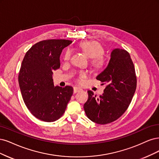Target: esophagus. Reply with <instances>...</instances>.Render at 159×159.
<instances>
[{
  "label": "esophagus",
  "mask_w": 159,
  "mask_h": 159,
  "mask_svg": "<svg viewBox=\"0 0 159 159\" xmlns=\"http://www.w3.org/2000/svg\"><path fill=\"white\" fill-rule=\"evenodd\" d=\"M73 90H74V93H78V92L83 90V89H81L80 88H79V87H77V86H75L73 88Z\"/></svg>",
  "instance_id": "1"
}]
</instances>
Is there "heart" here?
I'll return each instance as SVG.
<instances>
[{"label":"heart","instance_id":"obj_1","mask_svg":"<svg viewBox=\"0 0 159 159\" xmlns=\"http://www.w3.org/2000/svg\"><path fill=\"white\" fill-rule=\"evenodd\" d=\"M80 48L90 58H93L92 65L96 69H101L105 65V59L102 57L104 50L100 43L95 41H88L79 45ZM72 51L67 49L64 54V60L67 61L70 59ZM87 76V73L84 71H81L78 75V80L81 81Z\"/></svg>","mask_w":159,"mask_h":159}]
</instances>
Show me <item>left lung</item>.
Segmentation results:
<instances>
[{"label":"left lung","mask_w":159,"mask_h":159,"mask_svg":"<svg viewBox=\"0 0 159 159\" xmlns=\"http://www.w3.org/2000/svg\"><path fill=\"white\" fill-rule=\"evenodd\" d=\"M106 84L99 97L88 90L84 104L86 116L98 124H107L119 118L129 107L136 90L137 77L134 63L126 50L114 49L107 67L96 76Z\"/></svg>","instance_id":"left-lung-1"}]
</instances>
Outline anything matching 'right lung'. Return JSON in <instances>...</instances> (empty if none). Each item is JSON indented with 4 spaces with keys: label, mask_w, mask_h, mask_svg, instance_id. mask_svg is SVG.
Wrapping results in <instances>:
<instances>
[{
    "label": "right lung",
    "mask_w": 159,
    "mask_h": 159,
    "mask_svg": "<svg viewBox=\"0 0 159 159\" xmlns=\"http://www.w3.org/2000/svg\"><path fill=\"white\" fill-rule=\"evenodd\" d=\"M72 43L47 39L34 44L25 53L18 75L24 103L36 118L55 121L63 116L73 94L72 86H55L53 71L60 67L62 50Z\"/></svg>",
    "instance_id": "obj_1"
}]
</instances>
